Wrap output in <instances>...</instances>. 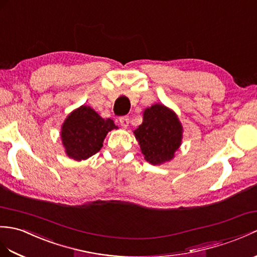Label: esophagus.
Wrapping results in <instances>:
<instances>
[{
  "label": "esophagus",
  "instance_id": "esophagus-1",
  "mask_svg": "<svg viewBox=\"0 0 257 257\" xmlns=\"http://www.w3.org/2000/svg\"><path fill=\"white\" fill-rule=\"evenodd\" d=\"M119 122H120V124L123 128H127L129 126V118L126 116H122L119 118Z\"/></svg>",
  "mask_w": 257,
  "mask_h": 257
}]
</instances>
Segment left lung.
<instances>
[{
  "mask_svg": "<svg viewBox=\"0 0 257 257\" xmlns=\"http://www.w3.org/2000/svg\"><path fill=\"white\" fill-rule=\"evenodd\" d=\"M147 162L159 165L174 158L183 138V127L176 114L162 104L143 111V121L134 131Z\"/></svg>",
  "mask_w": 257,
  "mask_h": 257,
  "instance_id": "obj_1",
  "label": "left lung"
}]
</instances>
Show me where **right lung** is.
Instances as JSON below:
<instances>
[{
    "instance_id": "obj_1",
    "label": "right lung",
    "mask_w": 257,
    "mask_h": 257,
    "mask_svg": "<svg viewBox=\"0 0 257 257\" xmlns=\"http://www.w3.org/2000/svg\"><path fill=\"white\" fill-rule=\"evenodd\" d=\"M117 128L111 119L101 118L91 107L83 105L71 112L62 124L65 153L75 161L86 160L100 150L107 134Z\"/></svg>"
}]
</instances>
